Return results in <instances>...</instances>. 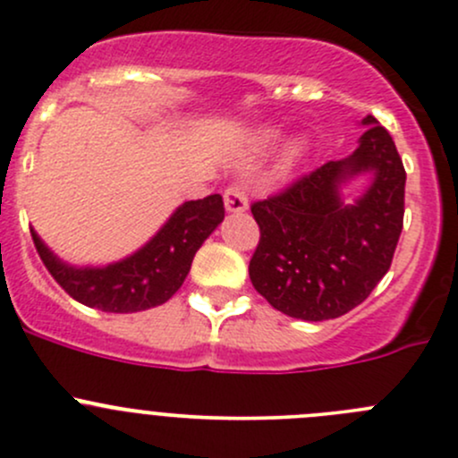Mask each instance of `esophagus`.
<instances>
[{
	"mask_svg": "<svg viewBox=\"0 0 458 458\" xmlns=\"http://www.w3.org/2000/svg\"><path fill=\"white\" fill-rule=\"evenodd\" d=\"M224 201L228 213H243L248 208V191L242 184L228 186L224 192Z\"/></svg>",
	"mask_w": 458,
	"mask_h": 458,
	"instance_id": "1",
	"label": "esophagus"
}]
</instances>
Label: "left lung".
Instances as JSON below:
<instances>
[{
  "label": "left lung",
  "mask_w": 458,
  "mask_h": 458,
  "mask_svg": "<svg viewBox=\"0 0 458 458\" xmlns=\"http://www.w3.org/2000/svg\"><path fill=\"white\" fill-rule=\"evenodd\" d=\"M353 156L327 162L287 189L254 201L261 230L250 259L254 290L283 314L331 320L367 301L393 263L403 228L406 171L391 133L373 115ZM373 170L369 191L344 205L339 186Z\"/></svg>",
  "instance_id": "1"
}]
</instances>
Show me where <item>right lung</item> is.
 Segmentation results:
<instances>
[{"label":"right lung","mask_w":458,"mask_h":458,"mask_svg":"<svg viewBox=\"0 0 458 458\" xmlns=\"http://www.w3.org/2000/svg\"><path fill=\"white\" fill-rule=\"evenodd\" d=\"M224 213L221 195L186 201L144 248L105 267L67 266L35 230L30 233L43 266L74 301L109 314H133L162 305L180 290L192 257L224 221Z\"/></svg>","instance_id":"1"}]
</instances>
